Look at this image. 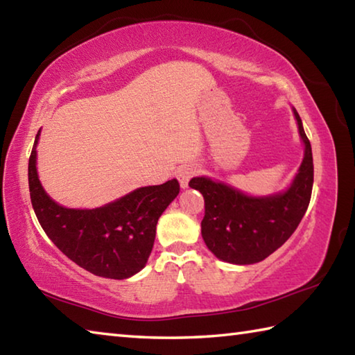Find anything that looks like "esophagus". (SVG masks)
<instances>
[{
  "mask_svg": "<svg viewBox=\"0 0 355 355\" xmlns=\"http://www.w3.org/2000/svg\"><path fill=\"white\" fill-rule=\"evenodd\" d=\"M196 173H197V169H196V167H192V166H183V167H180V169L177 171V178H178L180 186H182L183 189L188 188L189 180H191L192 177H194Z\"/></svg>",
  "mask_w": 355,
  "mask_h": 355,
  "instance_id": "esophagus-1",
  "label": "esophagus"
}]
</instances>
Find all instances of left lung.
Wrapping results in <instances>:
<instances>
[{
  "mask_svg": "<svg viewBox=\"0 0 355 355\" xmlns=\"http://www.w3.org/2000/svg\"><path fill=\"white\" fill-rule=\"evenodd\" d=\"M293 113L306 152L284 194L254 198L205 177L189 182L205 198L202 236L218 259L241 266L263 261L295 233L306 214L313 186V158L300 114L295 108Z\"/></svg>",
  "mask_w": 355,
  "mask_h": 355,
  "instance_id": "8db88e82",
  "label": "left lung"
}]
</instances>
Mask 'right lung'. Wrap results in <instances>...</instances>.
<instances>
[{
  "instance_id": "1",
  "label": "right lung",
  "mask_w": 355,
  "mask_h": 355,
  "mask_svg": "<svg viewBox=\"0 0 355 355\" xmlns=\"http://www.w3.org/2000/svg\"><path fill=\"white\" fill-rule=\"evenodd\" d=\"M35 138L29 157L32 208L44 233L63 254L89 273L125 279L146 266L163 211L178 196L180 184L169 180L147 186L96 209H68L43 191L37 177Z\"/></svg>"
}]
</instances>
